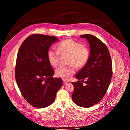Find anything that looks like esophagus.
<instances>
[{"mask_svg": "<svg viewBox=\"0 0 130 130\" xmlns=\"http://www.w3.org/2000/svg\"><path fill=\"white\" fill-rule=\"evenodd\" d=\"M68 83V81H66V80H63V84H66Z\"/></svg>", "mask_w": 130, "mask_h": 130, "instance_id": "1", "label": "esophagus"}]
</instances>
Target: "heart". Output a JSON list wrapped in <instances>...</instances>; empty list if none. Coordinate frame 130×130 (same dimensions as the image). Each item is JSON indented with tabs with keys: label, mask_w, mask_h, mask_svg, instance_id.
<instances>
[{
	"label": "heart",
	"mask_w": 130,
	"mask_h": 130,
	"mask_svg": "<svg viewBox=\"0 0 130 130\" xmlns=\"http://www.w3.org/2000/svg\"><path fill=\"white\" fill-rule=\"evenodd\" d=\"M60 53L69 55V66H62L55 71L57 76L65 80L69 79L75 72V66L78 68L83 67L89 58V49L82 44L71 39L61 42L58 45V50L50 49L47 52L48 60L51 66L57 67L60 63Z\"/></svg>",
	"instance_id": "b5f03b06"
}]
</instances>
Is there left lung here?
Masks as SVG:
<instances>
[{
    "instance_id": "left-lung-1",
    "label": "left lung",
    "mask_w": 130,
    "mask_h": 130,
    "mask_svg": "<svg viewBox=\"0 0 130 130\" xmlns=\"http://www.w3.org/2000/svg\"><path fill=\"white\" fill-rule=\"evenodd\" d=\"M80 36L89 44V58L76 74L79 81L71 82L74 87L72 99L79 106L89 107L98 103L106 94L112 77V62L107 47L101 41L91 34ZM84 79H87L85 86L82 83Z\"/></svg>"
}]
</instances>
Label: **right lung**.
<instances>
[{"label":"right lung","mask_w":130,"mask_h":130,"mask_svg":"<svg viewBox=\"0 0 130 130\" xmlns=\"http://www.w3.org/2000/svg\"><path fill=\"white\" fill-rule=\"evenodd\" d=\"M59 40L55 36L34 34L23 42L18 50L15 75L24 99L31 105L44 108L51 105L62 86V80L53 78L54 70L47 52Z\"/></svg>","instance_id":"add662e5"}]
</instances>
